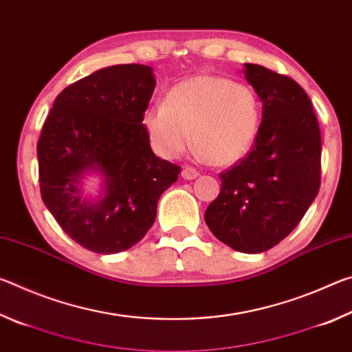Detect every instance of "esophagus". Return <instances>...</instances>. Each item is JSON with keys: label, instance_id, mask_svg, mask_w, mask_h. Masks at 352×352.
<instances>
[{"label": "esophagus", "instance_id": "esophagus-1", "mask_svg": "<svg viewBox=\"0 0 352 352\" xmlns=\"http://www.w3.org/2000/svg\"><path fill=\"white\" fill-rule=\"evenodd\" d=\"M182 177L184 178V180H194V178L199 177V172L194 168H189V166H186V168H183V170H182Z\"/></svg>", "mask_w": 352, "mask_h": 352}]
</instances>
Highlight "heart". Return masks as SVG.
I'll return each instance as SVG.
<instances>
[{"label":"heart","mask_w":352,"mask_h":352,"mask_svg":"<svg viewBox=\"0 0 352 352\" xmlns=\"http://www.w3.org/2000/svg\"><path fill=\"white\" fill-rule=\"evenodd\" d=\"M261 121V100L253 88L212 74L177 83L166 102L152 105L142 118L152 147L163 158L180 157L192 132L195 152L216 166L245 158L258 140Z\"/></svg>","instance_id":"1"}]
</instances>
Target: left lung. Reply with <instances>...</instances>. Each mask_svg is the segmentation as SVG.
Listing matches in <instances>:
<instances>
[{
	"label": "left lung",
	"instance_id": "8db88e82",
	"mask_svg": "<svg viewBox=\"0 0 352 352\" xmlns=\"http://www.w3.org/2000/svg\"><path fill=\"white\" fill-rule=\"evenodd\" d=\"M243 74L262 102L259 135L247 157L220 174L205 222L236 252L262 253L294 231L317 197L321 135L311 99L294 79L253 63Z\"/></svg>",
	"mask_w": 352,
	"mask_h": 352
}]
</instances>
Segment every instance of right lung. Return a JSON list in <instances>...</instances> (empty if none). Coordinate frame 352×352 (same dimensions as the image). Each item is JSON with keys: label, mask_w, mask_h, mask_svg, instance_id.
<instances>
[{"label": "right lung", "mask_w": 352, "mask_h": 352, "mask_svg": "<svg viewBox=\"0 0 352 352\" xmlns=\"http://www.w3.org/2000/svg\"><path fill=\"white\" fill-rule=\"evenodd\" d=\"M155 90L147 65H115L58 94L37 144L40 192L71 239L99 254L129 250L157 217L162 194L180 168L152 152L142 124ZM103 183L87 196L82 178Z\"/></svg>", "instance_id": "add662e5"}]
</instances>
